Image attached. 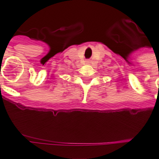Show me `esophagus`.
Returning <instances> with one entry per match:
<instances>
[{
    "mask_svg": "<svg viewBox=\"0 0 159 159\" xmlns=\"http://www.w3.org/2000/svg\"><path fill=\"white\" fill-rule=\"evenodd\" d=\"M87 62H90V61H89V60H87Z\"/></svg>",
    "mask_w": 159,
    "mask_h": 159,
    "instance_id": "1",
    "label": "esophagus"
}]
</instances>
